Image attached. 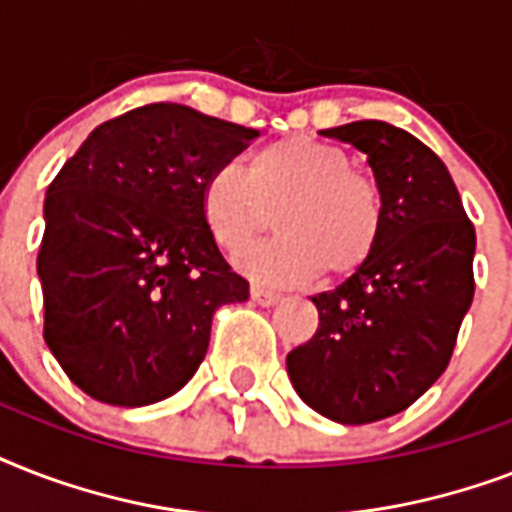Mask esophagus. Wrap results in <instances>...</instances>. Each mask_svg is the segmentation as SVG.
I'll return each mask as SVG.
<instances>
[{
    "mask_svg": "<svg viewBox=\"0 0 512 512\" xmlns=\"http://www.w3.org/2000/svg\"><path fill=\"white\" fill-rule=\"evenodd\" d=\"M252 300H255L257 305H263V308H271V305H276L281 300L276 292H271V289H263V287H252Z\"/></svg>",
    "mask_w": 512,
    "mask_h": 512,
    "instance_id": "obj_1",
    "label": "esophagus"
}]
</instances>
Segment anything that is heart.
I'll return each mask as SVG.
<instances>
[{
	"instance_id": "b5f03b06",
	"label": "heart",
	"mask_w": 512,
	"mask_h": 512,
	"mask_svg": "<svg viewBox=\"0 0 512 512\" xmlns=\"http://www.w3.org/2000/svg\"><path fill=\"white\" fill-rule=\"evenodd\" d=\"M282 204L276 240L241 252L236 268L257 284L287 287L327 271L348 279L372 263L388 225L380 183L353 170L345 148L289 135L257 148L247 172L217 164L199 185L204 228L225 252H239Z\"/></svg>"
}]
</instances>
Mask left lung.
<instances>
[{
	"label": "left lung",
	"instance_id": "8db88e82",
	"mask_svg": "<svg viewBox=\"0 0 512 512\" xmlns=\"http://www.w3.org/2000/svg\"><path fill=\"white\" fill-rule=\"evenodd\" d=\"M321 135L366 154L388 225L372 263L311 297L319 329L287 372L311 409L366 425L404 412L449 366L476 292V228L446 164L406 130L364 119Z\"/></svg>",
	"mask_w": 512,
	"mask_h": 512
}]
</instances>
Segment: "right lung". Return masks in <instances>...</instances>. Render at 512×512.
I'll return each mask as SVG.
<instances>
[{"instance_id":"add662e5","label":"right lung","mask_w":512,"mask_h":512,"mask_svg":"<svg viewBox=\"0 0 512 512\" xmlns=\"http://www.w3.org/2000/svg\"><path fill=\"white\" fill-rule=\"evenodd\" d=\"M260 132L151 103L90 132L47 188L36 271L44 342L74 385L114 406L183 388L212 316L244 303L199 212V185Z\"/></svg>"}]
</instances>
